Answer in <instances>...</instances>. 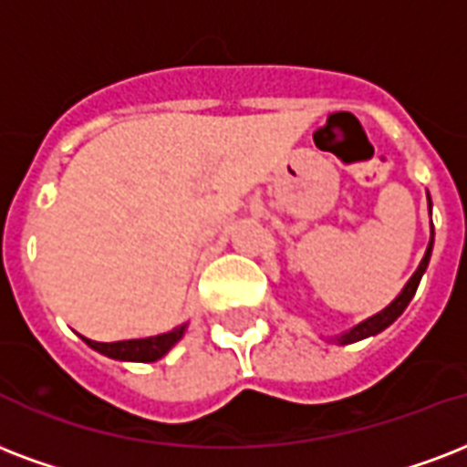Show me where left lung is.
<instances>
[{
	"label": "left lung",
	"instance_id": "1",
	"mask_svg": "<svg viewBox=\"0 0 467 467\" xmlns=\"http://www.w3.org/2000/svg\"><path fill=\"white\" fill-rule=\"evenodd\" d=\"M429 210H431V201H429ZM431 249H433V225H431V242H429V247H426V254H423L421 265H419V269L414 272V276L407 281V286L401 289V294L394 301H391L384 311L375 313L372 318L362 320V323H358L355 328H350L348 333H340L337 336V343L340 345H348V343H358V340H362V337H369V336H377V333H382L384 328H389L394 320L400 318L401 313H404V308L409 306V301L414 298L416 289H419V281H421L423 272H426V266H429V259H431Z\"/></svg>",
	"mask_w": 467,
	"mask_h": 467
}]
</instances>
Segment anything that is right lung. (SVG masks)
Listing matches in <instances>:
<instances>
[{
    "instance_id": "1",
    "label": "right lung",
    "mask_w": 467,
    "mask_h": 467,
    "mask_svg": "<svg viewBox=\"0 0 467 467\" xmlns=\"http://www.w3.org/2000/svg\"><path fill=\"white\" fill-rule=\"evenodd\" d=\"M183 333H186V326H178V328L161 333V336L139 337V340H119V343H98V340H88V337H83V340L90 345L92 350L102 352V355L112 358V360L156 362L161 360L163 355L183 337Z\"/></svg>"
}]
</instances>
